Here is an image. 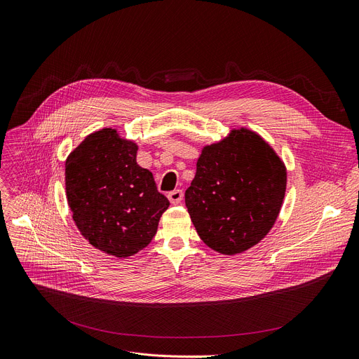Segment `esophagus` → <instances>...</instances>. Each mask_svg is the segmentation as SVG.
I'll return each mask as SVG.
<instances>
[{
    "mask_svg": "<svg viewBox=\"0 0 359 359\" xmlns=\"http://www.w3.org/2000/svg\"><path fill=\"white\" fill-rule=\"evenodd\" d=\"M183 196H184L183 190L177 189V190H173V191H170V193H169V201H170V203H172V205H179V203H182Z\"/></svg>",
    "mask_w": 359,
    "mask_h": 359,
    "instance_id": "1",
    "label": "esophagus"
}]
</instances>
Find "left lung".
Masks as SVG:
<instances>
[{
	"label": "left lung",
	"instance_id": "obj_1",
	"mask_svg": "<svg viewBox=\"0 0 359 359\" xmlns=\"http://www.w3.org/2000/svg\"><path fill=\"white\" fill-rule=\"evenodd\" d=\"M286 190V168L257 133L241 127L205 146L184 193L201 239L223 255L242 253L273 227Z\"/></svg>",
	"mask_w": 359,
	"mask_h": 359
}]
</instances>
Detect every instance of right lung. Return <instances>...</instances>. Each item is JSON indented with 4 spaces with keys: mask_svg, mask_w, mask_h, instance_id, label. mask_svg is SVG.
I'll return each mask as SVG.
<instances>
[{
    "mask_svg": "<svg viewBox=\"0 0 359 359\" xmlns=\"http://www.w3.org/2000/svg\"><path fill=\"white\" fill-rule=\"evenodd\" d=\"M137 149L106 127L88 135L66 160L67 202L77 229L116 257L144 249L170 205L151 172L137 165Z\"/></svg>",
    "mask_w": 359,
    "mask_h": 359,
    "instance_id": "right-lung-1",
    "label": "right lung"
}]
</instances>
